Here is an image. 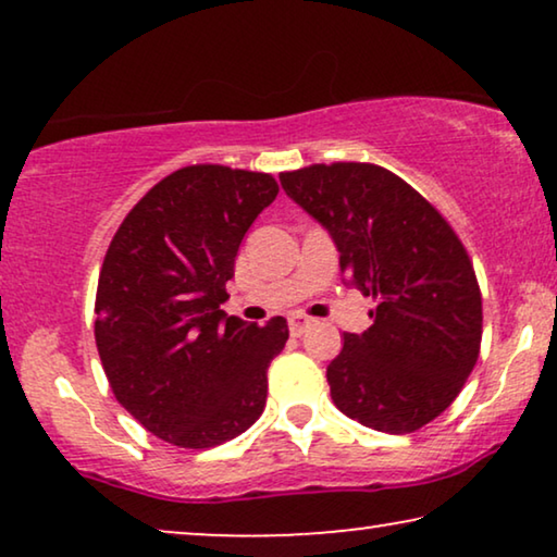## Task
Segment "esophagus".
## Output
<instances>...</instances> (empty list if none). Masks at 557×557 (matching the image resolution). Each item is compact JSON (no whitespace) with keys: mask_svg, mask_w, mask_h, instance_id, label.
Wrapping results in <instances>:
<instances>
[{"mask_svg":"<svg viewBox=\"0 0 557 557\" xmlns=\"http://www.w3.org/2000/svg\"><path fill=\"white\" fill-rule=\"evenodd\" d=\"M311 324V319L309 317H304V314H299V311H294L292 317H288V330H292V334L294 337H299V334L307 330V326Z\"/></svg>","mask_w":557,"mask_h":557,"instance_id":"obj_1","label":"esophagus"}]
</instances>
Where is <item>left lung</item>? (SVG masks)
Listing matches in <instances>:
<instances>
[{"label":"left lung","mask_w":557,"mask_h":557,"mask_svg":"<svg viewBox=\"0 0 557 557\" xmlns=\"http://www.w3.org/2000/svg\"><path fill=\"white\" fill-rule=\"evenodd\" d=\"M281 187L339 250V269L377 301L326 368L334 406L383 433H413L456 400L482 345V292L444 215L377 164H311Z\"/></svg>","instance_id":"obj_1"}]
</instances>
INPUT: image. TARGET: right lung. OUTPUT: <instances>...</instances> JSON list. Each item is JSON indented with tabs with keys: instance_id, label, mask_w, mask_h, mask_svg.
Wrapping results in <instances>:
<instances>
[{
	"instance_id": "right-lung-1",
	"label": "right lung",
	"mask_w": 557,
	"mask_h": 557,
	"mask_svg": "<svg viewBox=\"0 0 557 557\" xmlns=\"http://www.w3.org/2000/svg\"><path fill=\"white\" fill-rule=\"evenodd\" d=\"M271 174L193 164L157 182L119 225L96 292V347L116 400L180 448L225 444L258 421L288 339L227 317L243 235L276 200Z\"/></svg>"
}]
</instances>
